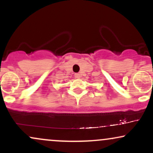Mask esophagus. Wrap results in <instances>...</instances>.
Wrapping results in <instances>:
<instances>
[{"instance_id": "34e87169", "label": "esophagus", "mask_w": 153, "mask_h": 153, "mask_svg": "<svg viewBox=\"0 0 153 153\" xmlns=\"http://www.w3.org/2000/svg\"><path fill=\"white\" fill-rule=\"evenodd\" d=\"M74 76L75 78H80V73H75V74L74 75Z\"/></svg>"}]
</instances>
